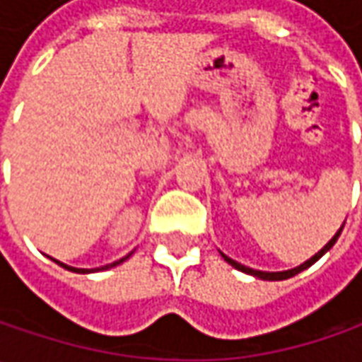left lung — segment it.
Wrapping results in <instances>:
<instances>
[{
	"label": "left lung",
	"mask_w": 362,
	"mask_h": 362,
	"mask_svg": "<svg viewBox=\"0 0 362 362\" xmlns=\"http://www.w3.org/2000/svg\"><path fill=\"white\" fill-rule=\"evenodd\" d=\"M342 228H344V226H342ZM342 228L339 231H337V235H334V238H332V240H330V242H328L327 245H325V247H322V250H320V252L316 254V256H313V257H310V259H308V262H304V264H300L298 268H292V270H286V272H259V270H252V268H247V266H242V264H238L235 259H231V257H228V256H226V254H221V256H223V259H226L228 264H231V266H233L235 270L245 272V274H252V276H256V278H259V280H288V278L296 276V274H300V272H302V270L310 268L314 262H318L320 257L325 256L328 250H330V247H332V245L337 243V240H339V235H341Z\"/></svg>",
	"instance_id": "obj_1"
}]
</instances>
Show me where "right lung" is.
I'll use <instances>...</instances> for the list:
<instances>
[{
	"mask_svg": "<svg viewBox=\"0 0 362 362\" xmlns=\"http://www.w3.org/2000/svg\"><path fill=\"white\" fill-rule=\"evenodd\" d=\"M131 256V254H129ZM127 256V257H129ZM127 257H122V259H119V262H115V264H108V266H103V268H96V270H108V268H112V266H117V264H120V262H124ZM60 264V262H58ZM62 268H66V270H72V272H80V274H84V272H94V270H80V268H70V266H66V264H60Z\"/></svg>",
	"mask_w": 362,
	"mask_h": 362,
	"instance_id": "add662e5",
	"label": "right lung"
}]
</instances>
